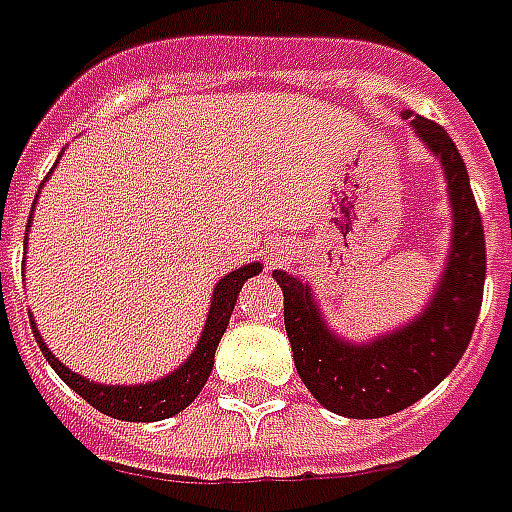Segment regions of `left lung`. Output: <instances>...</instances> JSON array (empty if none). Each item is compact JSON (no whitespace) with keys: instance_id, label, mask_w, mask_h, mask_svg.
Wrapping results in <instances>:
<instances>
[{"instance_id":"obj_1","label":"left lung","mask_w":512,"mask_h":512,"mask_svg":"<svg viewBox=\"0 0 512 512\" xmlns=\"http://www.w3.org/2000/svg\"><path fill=\"white\" fill-rule=\"evenodd\" d=\"M403 117L441 161L452 208L450 255L425 310L370 343H348L326 326L310 285L274 271L296 370L315 400L340 417H389L428 395L458 365L483 304L485 235L466 164L439 123L414 112Z\"/></svg>"}]
</instances>
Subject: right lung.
Masks as SVG:
<instances>
[{"label": "right lung", "instance_id": "add662e5", "mask_svg": "<svg viewBox=\"0 0 512 512\" xmlns=\"http://www.w3.org/2000/svg\"><path fill=\"white\" fill-rule=\"evenodd\" d=\"M260 271H263V263H246V266L235 268L227 277L219 279L216 288H213L211 310H208V321H205V329H202L197 348L191 351L189 359L175 373L158 378V381H147V384H95L90 378L73 373L71 367H65L57 356L51 354L46 343H43V337L38 334L35 321H32V332H35V340H38L46 362L54 367V373L71 386L76 395L84 397L93 408H98L101 414L115 419H126V422H156V419H167L172 414L183 411L194 397L200 395L202 386H205V381L211 376L216 345L222 340V334L227 332V323H230V315L235 310V299H238V293L244 288L246 279L257 277Z\"/></svg>", "mask_w": 512, "mask_h": 512}]
</instances>
